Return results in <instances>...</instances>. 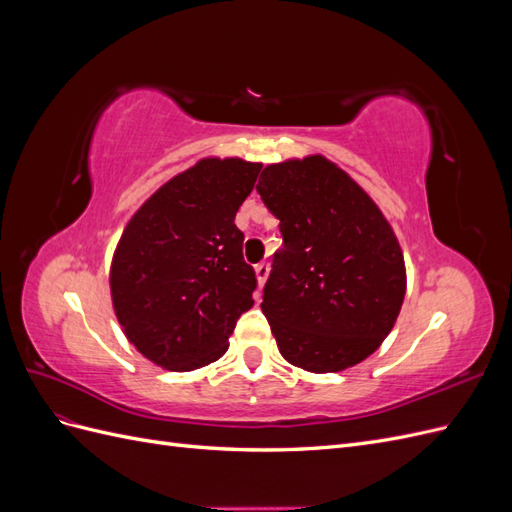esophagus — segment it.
Returning a JSON list of instances; mask_svg holds the SVG:
<instances>
[{
  "instance_id": "esophagus-1",
  "label": "esophagus",
  "mask_w": 512,
  "mask_h": 512,
  "mask_svg": "<svg viewBox=\"0 0 512 512\" xmlns=\"http://www.w3.org/2000/svg\"><path fill=\"white\" fill-rule=\"evenodd\" d=\"M256 277H258V286H262L267 282V277H269V265L267 262H258L256 265Z\"/></svg>"
}]
</instances>
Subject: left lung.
<instances>
[{
	"label": "left lung",
	"instance_id": "8db88e82",
	"mask_svg": "<svg viewBox=\"0 0 512 512\" xmlns=\"http://www.w3.org/2000/svg\"><path fill=\"white\" fill-rule=\"evenodd\" d=\"M256 190L284 239L260 303L277 348L314 374L361 363L391 333L406 294L391 224L322 156L267 166Z\"/></svg>",
	"mask_w": 512,
	"mask_h": 512
}]
</instances>
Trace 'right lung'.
<instances>
[{
  "mask_svg": "<svg viewBox=\"0 0 512 512\" xmlns=\"http://www.w3.org/2000/svg\"><path fill=\"white\" fill-rule=\"evenodd\" d=\"M262 164L207 158L164 183L134 213L111 267V297L130 344L170 371L205 367L254 305L235 215Z\"/></svg>",
  "mask_w": 512,
  "mask_h": 512,
  "instance_id": "right-lung-1",
  "label": "right lung"
}]
</instances>
